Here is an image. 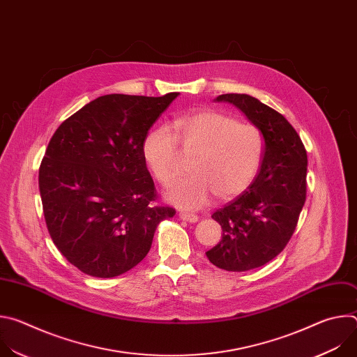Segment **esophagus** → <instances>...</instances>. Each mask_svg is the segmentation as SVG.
Wrapping results in <instances>:
<instances>
[{"mask_svg":"<svg viewBox=\"0 0 357 357\" xmlns=\"http://www.w3.org/2000/svg\"><path fill=\"white\" fill-rule=\"evenodd\" d=\"M179 218H181L182 220H185V222H189V223H196V222L199 220V218H197L196 215L183 213V212H181V213H179Z\"/></svg>","mask_w":357,"mask_h":357,"instance_id":"obj_1","label":"esophagus"}]
</instances>
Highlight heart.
<instances>
[{
    "label": "heart",
    "instance_id": "1",
    "mask_svg": "<svg viewBox=\"0 0 357 357\" xmlns=\"http://www.w3.org/2000/svg\"><path fill=\"white\" fill-rule=\"evenodd\" d=\"M175 134L165 126L152 128L144 138L142 160L160 183L176 176L178 142L188 154V178L165 192L172 205L193 211L216 195L222 200L245 192L257 178L264 157V138L259 127L236 117L205 110L181 116L174 121Z\"/></svg>",
    "mask_w": 357,
    "mask_h": 357
}]
</instances>
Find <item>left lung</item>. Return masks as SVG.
Returning a JSON list of instances; mask_svg holds the SVG:
<instances>
[{"label": "left lung", "instance_id": "8db88e82", "mask_svg": "<svg viewBox=\"0 0 357 357\" xmlns=\"http://www.w3.org/2000/svg\"><path fill=\"white\" fill-rule=\"evenodd\" d=\"M259 127L264 138L261 168L252 185L212 218L222 240L206 256L226 271H248L271 261L289 241L307 196L308 158L287 119L248 94H220Z\"/></svg>", "mask_w": 357, "mask_h": 357}]
</instances>
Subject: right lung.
I'll return each mask as SVG.
<instances>
[{
  "instance_id": "add662e5",
  "label": "right lung",
  "mask_w": 357,
  "mask_h": 357,
  "mask_svg": "<svg viewBox=\"0 0 357 357\" xmlns=\"http://www.w3.org/2000/svg\"><path fill=\"white\" fill-rule=\"evenodd\" d=\"M179 96L106 94L65 120L39 168L50 237L87 275L112 278L146 256L157 226L175 209L151 206L155 186L142 141Z\"/></svg>"
}]
</instances>
